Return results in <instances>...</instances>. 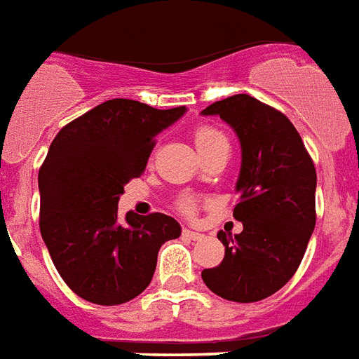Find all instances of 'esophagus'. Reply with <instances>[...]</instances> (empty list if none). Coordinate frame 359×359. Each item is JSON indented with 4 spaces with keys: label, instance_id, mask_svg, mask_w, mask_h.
Returning a JSON list of instances; mask_svg holds the SVG:
<instances>
[{
    "label": "esophagus",
    "instance_id": "obj_1",
    "mask_svg": "<svg viewBox=\"0 0 359 359\" xmlns=\"http://www.w3.org/2000/svg\"><path fill=\"white\" fill-rule=\"evenodd\" d=\"M183 236L185 238H191V241H201L202 234L196 233V231H191V229H183Z\"/></svg>",
    "mask_w": 359,
    "mask_h": 359
}]
</instances>
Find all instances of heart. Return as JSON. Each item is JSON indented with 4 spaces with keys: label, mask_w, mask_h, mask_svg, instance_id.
<instances>
[{
    "label": "heart",
    "mask_w": 359,
    "mask_h": 359,
    "mask_svg": "<svg viewBox=\"0 0 359 359\" xmlns=\"http://www.w3.org/2000/svg\"><path fill=\"white\" fill-rule=\"evenodd\" d=\"M225 142H227L225 134L217 130V128H214V126L202 125L195 130V145L196 149H198V153H204V151L212 149L215 145L225 144ZM180 208H182L185 214H191V212L195 210V202L191 201V198H185V201H182V204H180Z\"/></svg>",
    "instance_id": "heart-1"
}]
</instances>
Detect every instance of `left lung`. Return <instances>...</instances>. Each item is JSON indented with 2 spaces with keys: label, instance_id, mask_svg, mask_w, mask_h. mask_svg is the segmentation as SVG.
<instances>
[{
  "label": "left lung",
  "instance_id": "1",
  "mask_svg": "<svg viewBox=\"0 0 359 359\" xmlns=\"http://www.w3.org/2000/svg\"><path fill=\"white\" fill-rule=\"evenodd\" d=\"M238 136L242 151L234 219L241 234L217 233L225 257L204 269L210 290L236 303H255L284 287L303 261L316 225V170L292 121L248 94L202 109Z\"/></svg>",
  "mask_w": 359,
  "mask_h": 359
}]
</instances>
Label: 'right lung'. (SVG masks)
<instances>
[{"mask_svg":"<svg viewBox=\"0 0 359 359\" xmlns=\"http://www.w3.org/2000/svg\"><path fill=\"white\" fill-rule=\"evenodd\" d=\"M185 107L155 109L136 100H107L62 128L39 168V229L62 280L94 304H123L149 285L164 242L182 234L166 214L128 212L117 204L144 174L155 136Z\"/></svg>","mask_w":359,"mask_h":359,"instance_id":"obj_1","label":"right lung"}]
</instances>
